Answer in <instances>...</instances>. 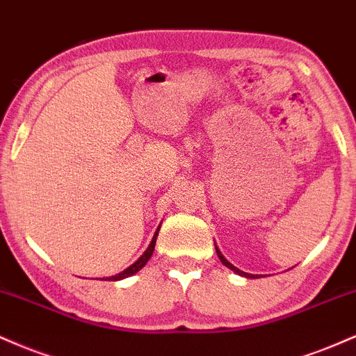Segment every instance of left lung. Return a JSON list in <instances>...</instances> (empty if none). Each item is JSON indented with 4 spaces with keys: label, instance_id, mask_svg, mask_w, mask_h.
<instances>
[{
    "label": "left lung",
    "instance_id": "obj_1",
    "mask_svg": "<svg viewBox=\"0 0 356 356\" xmlns=\"http://www.w3.org/2000/svg\"><path fill=\"white\" fill-rule=\"evenodd\" d=\"M215 250H216V254H218L220 261H221V263H223V265H225V266H227V268H229V270H232V271H235V273H236V275H240V277H245V278H260V277H258V275H252V273H246V271H241V270H238V268H236V266H233V265H232V263H229V261L227 260V258H225V257H223V253H221V252H220V250H218V246H216V245H215Z\"/></svg>",
    "mask_w": 356,
    "mask_h": 356
}]
</instances>
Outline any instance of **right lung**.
Masks as SVG:
<instances>
[{"mask_svg": "<svg viewBox=\"0 0 356 356\" xmlns=\"http://www.w3.org/2000/svg\"><path fill=\"white\" fill-rule=\"evenodd\" d=\"M160 228H161V227L156 228V232H154V235H153V238H152V243L148 245V248L145 250V253L141 254V257L138 258V260H136L135 263H133V265H129L127 270L120 271L118 275H113V277L102 278V280H108V282H120V280H123V278L133 277V275L138 273V271L143 268V266L146 265V263H148V260H149V258H152V254H153V252H154V245H156V236H158V232H160Z\"/></svg>", "mask_w": 356, "mask_h": 356, "instance_id": "1", "label": "right lung"}]
</instances>
